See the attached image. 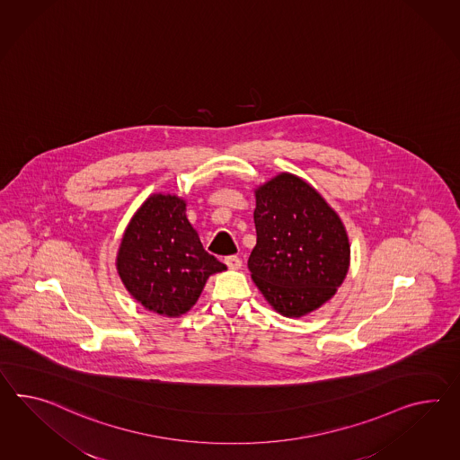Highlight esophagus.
Listing matches in <instances>:
<instances>
[{
  "instance_id": "34e87169",
  "label": "esophagus",
  "mask_w": 460,
  "mask_h": 460,
  "mask_svg": "<svg viewBox=\"0 0 460 460\" xmlns=\"http://www.w3.org/2000/svg\"><path fill=\"white\" fill-rule=\"evenodd\" d=\"M225 263H226V267H228L230 270H238V269H242V260L238 259L236 255H230V257H226V259H225Z\"/></svg>"
}]
</instances>
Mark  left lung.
<instances>
[{
    "mask_svg": "<svg viewBox=\"0 0 460 460\" xmlns=\"http://www.w3.org/2000/svg\"><path fill=\"white\" fill-rule=\"evenodd\" d=\"M252 280L279 314L304 317L330 300L350 263L341 217L317 190L280 173L255 190Z\"/></svg>",
    "mask_w": 460,
    "mask_h": 460,
    "instance_id": "left-lung-1",
    "label": "left lung"
}]
</instances>
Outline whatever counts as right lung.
Segmentation results:
<instances>
[{
    "label": "right lung",
    "mask_w": 460,
    "mask_h": 460,
    "mask_svg": "<svg viewBox=\"0 0 460 460\" xmlns=\"http://www.w3.org/2000/svg\"><path fill=\"white\" fill-rule=\"evenodd\" d=\"M175 195L148 197L127 226L117 269L127 290L145 308L180 317L197 304L213 273L226 265L210 255Z\"/></svg>",
    "instance_id": "1"
}]
</instances>
